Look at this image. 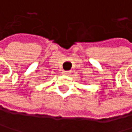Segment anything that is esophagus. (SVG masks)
I'll use <instances>...</instances> for the list:
<instances>
[{
  "instance_id": "34e87169",
  "label": "esophagus",
  "mask_w": 132,
  "mask_h": 132,
  "mask_svg": "<svg viewBox=\"0 0 132 132\" xmlns=\"http://www.w3.org/2000/svg\"><path fill=\"white\" fill-rule=\"evenodd\" d=\"M63 75H70V71H69V70H62V72Z\"/></svg>"
}]
</instances>
